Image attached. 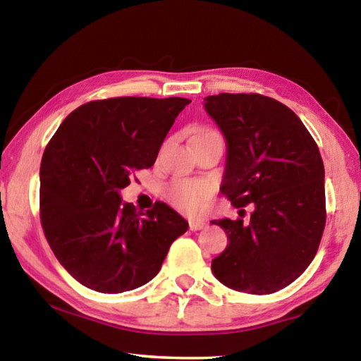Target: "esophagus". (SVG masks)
<instances>
[{
  "mask_svg": "<svg viewBox=\"0 0 361 361\" xmlns=\"http://www.w3.org/2000/svg\"><path fill=\"white\" fill-rule=\"evenodd\" d=\"M207 226V223L204 221V219H191V221H189V229L191 231H200V229H204Z\"/></svg>",
  "mask_w": 361,
  "mask_h": 361,
  "instance_id": "esophagus-1",
  "label": "esophagus"
}]
</instances>
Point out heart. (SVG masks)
<instances>
[{
  "mask_svg": "<svg viewBox=\"0 0 361 361\" xmlns=\"http://www.w3.org/2000/svg\"><path fill=\"white\" fill-rule=\"evenodd\" d=\"M199 133H216L215 130L204 129ZM210 195V185L200 180L175 178L166 188V199L175 209L186 213H195L202 209Z\"/></svg>",
  "mask_w": 361,
  "mask_h": 361,
  "instance_id": "obj_1",
  "label": "heart"
}]
</instances>
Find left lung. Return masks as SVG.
<instances>
[{
    "mask_svg": "<svg viewBox=\"0 0 361 361\" xmlns=\"http://www.w3.org/2000/svg\"><path fill=\"white\" fill-rule=\"evenodd\" d=\"M228 143L221 194L237 219H215L228 247L212 271L232 290L271 295L312 262L326 223L325 167L315 140L283 103L259 94L204 100ZM243 206L252 213L243 220Z\"/></svg>",
    "mask_w": 361,
    "mask_h": 361,
    "instance_id": "obj_1",
    "label": "left lung"
}]
</instances>
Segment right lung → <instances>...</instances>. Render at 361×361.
I'll return each mask as SVG.
<instances>
[{
	"instance_id": "right-lung-1",
	"label": "right lung",
	"mask_w": 361,
	"mask_h": 361,
	"mask_svg": "<svg viewBox=\"0 0 361 361\" xmlns=\"http://www.w3.org/2000/svg\"><path fill=\"white\" fill-rule=\"evenodd\" d=\"M191 100L116 97L84 103L47 143L39 216L54 255L79 283L100 293L135 290L157 276L188 221L164 202L137 212L119 191L156 162Z\"/></svg>"
}]
</instances>
